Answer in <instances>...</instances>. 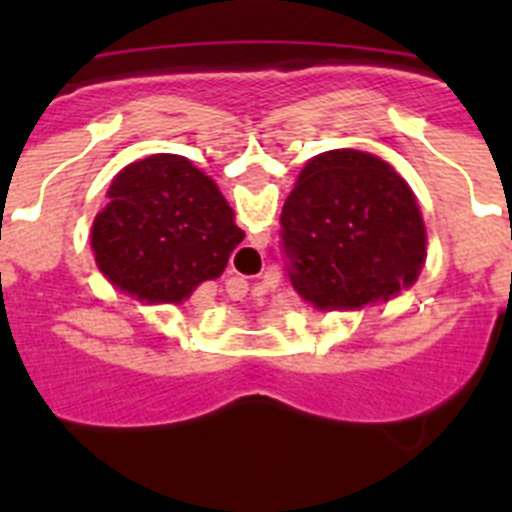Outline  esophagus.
Returning <instances> with one entry per match:
<instances>
[{
    "label": "esophagus",
    "mask_w": 512,
    "mask_h": 512,
    "mask_svg": "<svg viewBox=\"0 0 512 512\" xmlns=\"http://www.w3.org/2000/svg\"><path fill=\"white\" fill-rule=\"evenodd\" d=\"M228 292H230V297H233V300H241V297H246V292H248V284L243 282V279H241V282L235 284V289H228Z\"/></svg>",
    "instance_id": "1"
}]
</instances>
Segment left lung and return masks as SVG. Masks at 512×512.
I'll use <instances>...</instances> for the list:
<instances>
[{
	"mask_svg": "<svg viewBox=\"0 0 512 512\" xmlns=\"http://www.w3.org/2000/svg\"><path fill=\"white\" fill-rule=\"evenodd\" d=\"M279 223L292 287L318 310L390 300L418 279L425 259L413 189L387 161L364 151L310 158Z\"/></svg>",
	"mask_w": 512,
	"mask_h": 512,
	"instance_id": "1",
	"label": "left lung"
}]
</instances>
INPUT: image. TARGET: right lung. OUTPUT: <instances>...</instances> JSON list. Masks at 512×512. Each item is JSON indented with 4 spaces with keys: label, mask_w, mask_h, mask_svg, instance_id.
<instances>
[{
    "label": "right lung",
    "mask_w": 512,
    "mask_h": 512,
    "mask_svg": "<svg viewBox=\"0 0 512 512\" xmlns=\"http://www.w3.org/2000/svg\"><path fill=\"white\" fill-rule=\"evenodd\" d=\"M107 197L92 225L94 259L140 302L187 300L223 274L246 235L210 176L174 153L125 166Z\"/></svg>",
    "instance_id": "1"
}]
</instances>
